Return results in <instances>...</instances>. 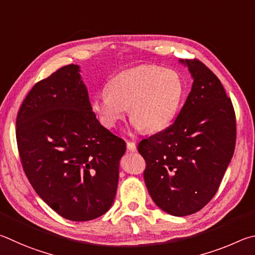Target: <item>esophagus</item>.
<instances>
[{
  "mask_svg": "<svg viewBox=\"0 0 255 255\" xmlns=\"http://www.w3.org/2000/svg\"><path fill=\"white\" fill-rule=\"evenodd\" d=\"M127 148L128 151H132V152H134V151H136V145L133 141H128L127 140Z\"/></svg>",
  "mask_w": 255,
  "mask_h": 255,
  "instance_id": "1",
  "label": "esophagus"
}]
</instances>
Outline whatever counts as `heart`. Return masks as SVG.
I'll use <instances>...</instances> for the list:
<instances>
[{
  "instance_id": "obj_1",
  "label": "heart",
  "mask_w": 255,
  "mask_h": 255,
  "mask_svg": "<svg viewBox=\"0 0 255 255\" xmlns=\"http://www.w3.org/2000/svg\"><path fill=\"white\" fill-rule=\"evenodd\" d=\"M106 92L92 101V109L105 128L116 127L128 107V116L136 128L157 132L175 119L184 85L175 70L142 65L112 77Z\"/></svg>"
}]
</instances>
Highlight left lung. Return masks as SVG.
Masks as SVG:
<instances>
[{"label": "left lung", "mask_w": 255, "mask_h": 255, "mask_svg": "<svg viewBox=\"0 0 255 255\" xmlns=\"http://www.w3.org/2000/svg\"><path fill=\"white\" fill-rule=\"evenodd\" d=\"M182 62L194 78L184 106L175 122L137 145L150 196L173 216L190 215L211 202L236 142L235 111L221 80L198 59Z\"/></svg>", "instance_id": "1"}]
</instances>
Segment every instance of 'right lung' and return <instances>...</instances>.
Returning a JSON list of instances; mask_svg holds the SVG:
<instances>
[{
  "mask_svg": "<svg viewBox=\"0 0 255 255\" xmlns=\"http://www.w3.org/2000/svg\"><path fill=\"white\" fill-rule=\"evenodd\" d=\"M78 71L64 66L31 88L15 135L35 193L66 220L85 222L113 204L127 144L98 122Z\"/></svg>",
  "mask_w": 255,
  "mask_h": 255,
  "instance_id": "add662e5",
  "label": "right lung"
}]
</instances>
